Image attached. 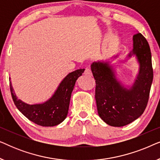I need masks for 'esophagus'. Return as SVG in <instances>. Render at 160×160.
Returning <instances> with one entry per match:
<instances>
[{"label":"esophagus","instance_id":"1","mask_svg":"<svg viewBox=\"0 0 160 160\" xmlns=\"http://www.w3.org/2000/svg\"><path fill=\"white\" fill-rule=\"evenodd\" d=\"M84 75H86V76H92V71H91V70L89 69V68H87L85 69L84 72Z\"/></svg>","mask_w":160,"mask_h":160}]
</instances>
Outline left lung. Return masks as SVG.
<instances>
[{
  "instance_id": "obj_1",
  "label": "left lung",
  "mask_w": 160,
  "mask_h": 160,
  "mask_svg": "<svg viewBox=\"0 0 160 160\" xmlns=\"http://www.w3.org/2000/svg\"><path fill=\"white\" fill-rule=\"evenodd\" d=\"M132 52L136 54L141 67L136 82L130 89L120 85L106 62L91 65L98 114L108 125L122 127L131 123L143 114L148 104L154 73L152 53L148 41L140 32L133 36Z\"/></svg>"
}]
</instances>
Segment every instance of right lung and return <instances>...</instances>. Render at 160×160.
<instances>
[{
	"mask_svg": "<svg viewBox=\"0 0 160 160\" xmlns=\"http://www.w3.org/2000/svg\"><path fill=\"white\" fill-rule=\"evenodd\" d=\"M84 69L70 73L57 89L56 92L44 103L28 105L18 100L10 84V91L15 106L30 121L43 127H53L60 124L66 118L68 111L71 92L77 78Z\"/></svg>",
	"mask_w": 160,
	"mask_h": 160,
	"instance_id": "add662e5",
	"label": "right lung"
}]
</instances>
